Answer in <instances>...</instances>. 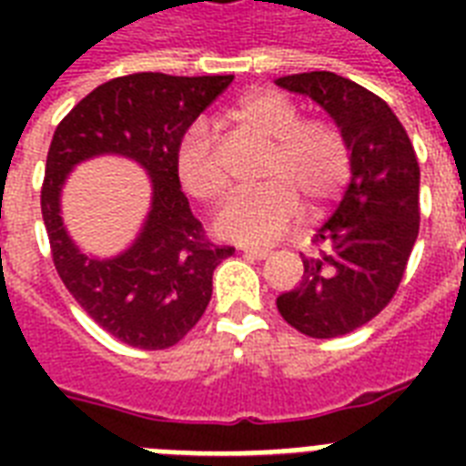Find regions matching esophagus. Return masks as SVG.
I'll list each match as a JSON object with an SVG mask.
<instances>
[{
    "mask_svg": "<svg viewBox=\"0 0 466 466\" xmlns=\"http://www.w3.org/2000/svg\"><path fill=\"white\" fill-rule=\"evenodd\" d=\"M241 251H244V256H251V258H258V261H261V258H268V256H270L268 248H248V247H244Z\"/></svg>",
    "mask_w": 466,
    "mask_h": 466,
    "instance_id": "34e87169",
    "label": "esophagus"
}]
</instances>
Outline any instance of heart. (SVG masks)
Segmentation results:
<instances>
[{"instance_id": "b5f03b06", "label": "heart", "mask_w": 466, "mask_h": 466, "mask_svg": "<svg viewBox=\"0 0 466 466\" xmlns=\"http://www.w3.org/2000/svg\"><path fill=\"white\" fill-rule=\"evenodd\" d=\"M229 120L268 142L261 188L244 190L219 210L215 229L222 239L261 247L283 237L298 218L299 203L317 212L333 203L350 181L353 157L333 120L302 118L288 94L251 91L229 108ZM176 174L190 196L215 205L229 193V174L205 123H190L176 145Z\"/></svg>"}]
</instances>
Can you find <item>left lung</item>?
<instances>
[{
	"label": "left lung",
	"instance_id": "left-lung-1",
	"mask_svg": "<svg viewBox=\"0 0 466 466\" xmlns=\"http://www.w3.org/2000/svg\"><path fill=\"white\" fill-rule=\"evenodd\" d=\"M278 86L314 98L343 130L353 171L340 205L302 256L305 276L278 298L280 317L309 339H339L375 319L397 295L419 237L420 168L390 106L333 72H302Z\"/></svg>",
	"mask_w": 466,
	"mask_h": 466
}]
</instances>
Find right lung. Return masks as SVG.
Listing matches in <instances>:
<instances>
[{
  "mask_svg": "<svg viewBox=\"0 0 466 466\" xmlns=\"http://www.w3.org/2000/svg\"><path fill=\"white\" fill-rule=\"evenodd\" d=\"M232 75L137 72L101 84L55 127L40 210L57 276L86 314L120 343L176 346L205 314L212 273L232 247H218L193 218L176 174L183 130L232 84ZM98 154L135 158L153 178V210L133 248L98 262L71 244L59 218L61 183L75 163Z\"/></svg>",
  "mask_w": 466,
  "mask_h": 466,
  "instance_id": "obj_1",
  "label": "right lung"
}]
</instances>
